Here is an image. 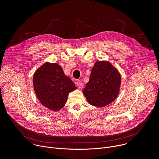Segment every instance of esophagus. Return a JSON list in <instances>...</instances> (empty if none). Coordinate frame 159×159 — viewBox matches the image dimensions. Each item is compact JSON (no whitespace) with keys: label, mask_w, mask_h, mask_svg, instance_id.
Here are the masks:
<instances>
[{"label":"esophagus","mask_w":159,"mask_h":159,"mask_svg":"<svg viewBox=\"0 0 159 159\" xmlns=\"http://www.w3.org/2000/svg\"><path fill=\"white\" fill-rule=\"evenodd\" d=\"M76 85L78 87V88L80 89L83 87V83L81 80H77L76 82Z\"/></svg>","instance_id":"1"}]
</instances>
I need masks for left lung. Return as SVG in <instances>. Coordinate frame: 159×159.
<instances>
[{
  "label": "left lung",
  "mask_w": 159,
  "mask_h": 159,
  "mask_svg": "<svg viewBox=\"0 0 159 159\" xmlns=\"http://www.w3.org/2000/svg\"><path fill=\"white\" fill-rule=\"evenodd\" d=\"M121 84L119 72L107 61H96L92 69L89 81L83 90L88 102L103 107L118 96Z\"/></svg>",
  "instance_id": "obj_1"
}]
</instances>
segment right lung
Segmentation results:
<instances>
[{
  "instance_id": "obj_1",
  "label": "right lung",
  "mask_w": 159,
  "mask_h": 159,
  "mask_svg": "<svg viewBox=\"0 0 159 159\" xmlns=\"http://www.w3.org/2000/svg\"><path fill=\"white\" fill-rule=\"evenodd\" d=\"M33 82L35 93L41 103L53 111L61 109L69 93L77 89L57 63L43 65L35 72Z\"/></svg>"
}]
</instances>
